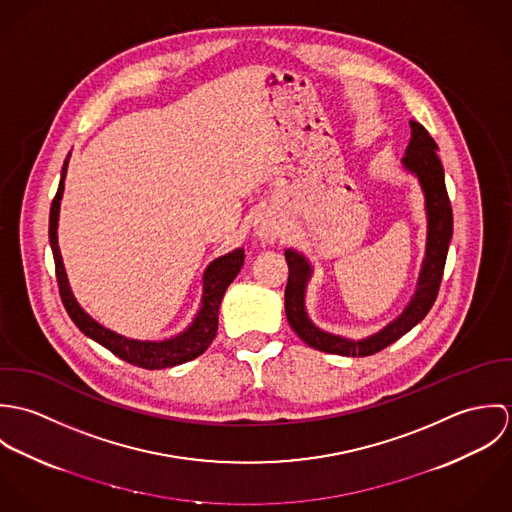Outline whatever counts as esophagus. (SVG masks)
<instances>
[{
  "label": "esophagus",
  "instance_id": "1",
  "mask_svg": "<svg viewBox=\"0 0 512 512\" xmlns=\"http://www.w3.org/2000/svg\"><path fill=\"white\" fill-rule=\"evenodd\" d=\"M252 228H254V234L262 242H268V244L276 242L282 236V232H284L282 219H280L278 211L272 209V207H266V209L256 213V217L252 220Z\"/></svg>",
  "mask_w": 512,
  "mask_h": 512
}]
</instances>
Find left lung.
Here are the masks:
<instances>
[{"instance_id": "8db88e82", "label": "left lung", "mask_w": 512, "mask_h": 512, "mask_svg": "<svg viewBox=\"0 0 512 512\" xmlns=\"http://www.w3.org/2000/svg\"><path fill=\"white\" fill-rule=\"evenodd\" d=\"M412 138L406 149V155L402 157L404 167L414 173L422 185L424 197H426V213H428V242H426V258L422 264L420 280L414 297L410 299L408 307L402 311L400 317H396L390 325H386L382 331L361 339L351 341L339 335H331L321 331L311 323L305 311V288L311 278V266L309 262L293 250H286V262L290 268L288 286H286V315L288 323L297 337L305 341L309 347L331 353V355H343V357H368L374 355L394 341H398L402 335H406L412 327H416L432 309L436 297H438L439 284L443 278L445 258L449 240L453 234V213L451 203L445 189V177H443V165L438 157V144L428 134V130L420 124L410 120Z\"/></svg>"}]
</instances>
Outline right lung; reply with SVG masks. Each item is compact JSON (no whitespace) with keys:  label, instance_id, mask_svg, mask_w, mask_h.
<instances>
[{"label":"right lung","instance_id":"right-lung-1","mask_svg":"<svg viewBox=\"0 0 512 512\" xmlns=\"http://www.w3.org/2000/svg\"><path fill=\"white\" fill-rule=\"evenodd\" d=\"M71 155V153H69ZM69 155L63 165L61 173V183L57 189V195L51 205V215H49V242L53 248V258H55V272H57V284H59V293L63 299V305L67 313L71 315L74 325L92 341L100 343L106 347L110 353L120 357L122 361L130 365L147 368V370H159L167 366H177L197 359L203 355L209 345L213 343L217 329H219V307L222 301V295L226 288L232 284V280L238 276L242 264H244V250L236 248L230 254H224L217 258L215 262L209 264L203 276V299H201V309L193 323L179 333L177 337L165 339V341H138V339H128L124 335H118L106 327H102L98 321H94L84 309L76 303L67 272L63 266L61 250H59V240H57V226H59V209H61V199L65 191V175H67V165H69Z\"/></svg>","mask_w":512,"mask_h":512}]
</instances>
